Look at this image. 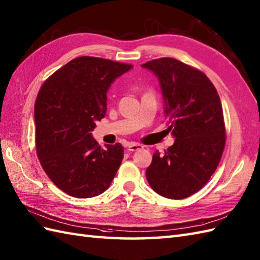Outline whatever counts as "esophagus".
I'll return each mask as SVG.
<instances>
[{"label":"esophagus","instance_id":"34e87169","mask_svg":"<svg viewBox=\"0 0 260 260\" xmlns=\"http://www.w3.org/2000/svg\"><path fill=\"white\" fill-rule=\"evenodd\" d=\"M144 146H142V145L140 144H136V143H129L127 145V150L128 152H136V150L143 148Z\"/></svg>","mask_w":260,"mask_h":260}]
</instances>
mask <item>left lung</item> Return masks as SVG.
Returning a JSON list of instances; mask_svg holds the SVG:
<instances>
[{
  "label": "left lung",
  "mask_w": 260,
  "mask_h": 260,
  "mask_svg": "<svg viewBox=\"0 0 260 260\" xmlns=\"http://www.w3.org/2000/svg\"><path fill=\"white\" fill-rule=\"evenodd\" d=\"M142 68L157 77L166 124L175 138L165 154L154 153L147 182L162 197H189L208 182L225 147L219 95L203 72L175 58L154 59Z\"/></svg>",
  "instance_id": "8db88e82"
}]
</instances>
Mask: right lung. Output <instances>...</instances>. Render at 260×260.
I'll list each match as a JSON object with an SVG mask.
<instances>
[{
  "instance_id": "right-lung-1",
  "label": "right lung",
  "mask_w": 260,
  "mask_h": 260,
  "mask_svg": "<svg viewBox=\"0 0 260 260\" xmlns=\"http://www.w3.org/2000/svg\"><path fill=\"white\" fill-rule=\"evenodd\" d=\"M133 65L92 56L72 59L44 82L35 102L36 150L43 170L70 196L90 198L110 187L124 156L92 135L106 115L107 92Z\"/></svg>"
}]
</instances>
